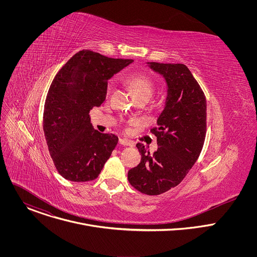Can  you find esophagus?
Returning a JSON list of instances; mask_svg holds the SVG:
<instances>
[{"label":"esophagus","mask_w":257,"mask_h":257,"mask_svg":"<svg viewBox=\"0 0 257 257\" xmlns=\"http://www.w3.org/2000/svg\"><path fill=\"white\" fill-rule=\"evenodd\" d=\"M119 144H121V145H129V146H131L132 144H131V142L129 141V140H127V139H123V138H120L119 139Z\"/></svg>","instance_id":"1"}]
</instances>
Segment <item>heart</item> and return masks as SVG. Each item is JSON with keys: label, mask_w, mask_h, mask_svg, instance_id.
Returning <instances> with one entry per match:
<instances>
[{"label": "heart", "mask_w": 257, "mask_h": 257, "mask_svg": "<svg viewBox=\"0 0 257 257\" xmlns=\"http://www.w3.org/2000/svg\"><path fill=\"white\" fill-rule=\"evenodd\" d=\"M126 83L131 89L134 97L137 98H148L153 95L155 90V84L151 77L148 75L141 74V73H135V74H131L126 77ZM112 90V84L108 83L106 91L107 93L111 92Z\"/></svg>", "instance_id": "obj_1"}]
</instances>
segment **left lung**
<instances>
[{"mask_svg":"<svg viewBox=\"0 0 257 257\" xmlns=\"http://www.w3.org/2000/svg\"><path fill=\"white\" fill-rule=\"evenodd\" d=\"M167 83V97L157 124L158 151L136 148L139 165L128 172L130 184L143 194L159 195L179 185L197 161L206 133V99L199 84L184 64L148 62Z\"/></svg>","mask_w":257,"mask_h":257,"instance_id":"8db88e82","label":"left lung"}]
</instances>
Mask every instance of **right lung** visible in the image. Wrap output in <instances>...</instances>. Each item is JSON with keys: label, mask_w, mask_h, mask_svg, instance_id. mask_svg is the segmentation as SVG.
<instances>
[{"label": "right lung", "mask_w": 257, "mask_h": 257, "mask_svg": "<svg viewBox=\"0 0 257 257\" xmlns=\"http://www.w3.org/2000/svg\"><path fill=\"white\" fill-rule=\"evenodd\" d=\"M132 62L82 50L55 76L45 103L44 132L56 169L65 179L94 180L111 157L118 137L94 130L89 112L105 99L107 80Z\"/></svg>", "instance_id": "add662e5"}]
</instances>
